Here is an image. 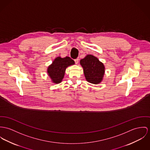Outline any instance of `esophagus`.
Returning a JSON list of instances; mask_svg holds the SVG:
<instances>
[{
    "label": "esophagus",
    "mask_w": 150,
    "mask_h": 150,
    "mask_svg": "<svg viewBox=\"0 0 150 150\" xmlns=\"http://www.w3.org/2000/svg\"><path fill=\"white\" fill-rule=\"evenodd\" d=\"M75 63L77 64L78 63V62H79V58H77V59H75Z\"/></svg>",
    "instance_id": "34e87169"
}]
</instances>
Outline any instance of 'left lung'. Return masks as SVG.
<instances>
[{"label": "left lung", "instance_id": "1", "mask_svg": "<svg viewBox=\"0 0 150 150\" xmlns=\"http://www.w3.org/2000/svg\"><path fill=\"white\" fill-rule=\"evenodd\" d=\"M84 74L87 81L92 84H99L103 80L105 67L96 57L87 55L80 61Z\"/></svg>", "mask_w": 150, "mask_h": 150}]
</instances>
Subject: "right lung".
<instances>
[{
	"instance_id": "1",
	"label": "right lung",
	"mask_w": 150,
	"mask_h": 150,
	"mask_svg": "<svg viewBox=\"0 0 150 150\" xmlns=\"http://www.w3.org/2000/svg\"><path fill=\"white\" fill-rule=\"evenodd\" d=\"M75 64V62L69 57L55 59L52 63L48 66L47 73L53 83L58 84L64 78L65 71L67 67Z\"/></svg>"
}]
</instances>
